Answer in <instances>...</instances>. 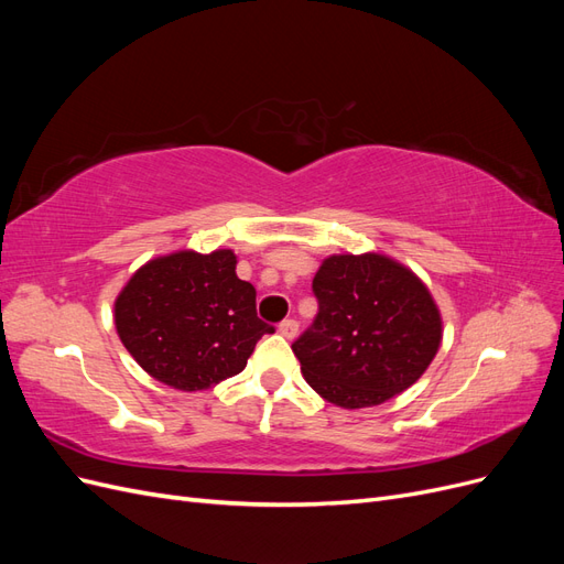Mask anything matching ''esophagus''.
<instances>
[{"label":"esophagus","mask_w":564,"mask_h":564,"mask_svg":"<svg viewBox=\"0 0 564 564\" xmlns=\"http://www.w3.org/2000/svg\"><path fill=\"white\" fill-rule=\"evenodd\" d=\"M280 334L284 338H294L299 334V322L296 319H284L280 322Z\"/></svg>","instance_id":"esophagus-1"}]
</instances>
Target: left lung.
<instances>
[{"instance_id":"8db88e82","label":"left lung","mask_w":564,"mask_h":564,"mask_svg":"<svg viewBox=\"0 0 564 564\" xmlns=\"http://www.w3.org/2000/svg\"><path fill=\"white\" fill-rule=\"evenodd\" d=\"M319 311L294 340L308 386L362 409L414 386L442 344L437 305L412 270L383 253H334L315 272Z\"/></svg>"}]
</instances>
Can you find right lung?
I'll return each instance as SVG.
<instances>
[{"instance_id": "add662e5", "label": "right lung", "mask_w": 564, "mask_h": 564, "mask_svg": "<svg viewBox=\"0 0 564 564\" xmlns=\"http://www.w3.org/2000/svg\"><path fill=\"white\" fill-rule=\"evenodd\" d=\"M235 265L232 249H183L133 272L115 299V327L152 379L207 390L240 373L259 338L275 332L256 315V289Z\"/></svg>"}]
</instances>
